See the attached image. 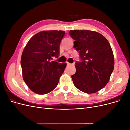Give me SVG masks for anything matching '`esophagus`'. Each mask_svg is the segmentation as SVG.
<instances>
[{
    "label": "esophagus",
    "mask_w": 130,
    "mask_h": 130,
    "mask_svg": "<svg viewBox=\"0 0 130 130\" xmlns=\"http://www.w3.org/2000/svg\"><path fill=\"white\" fill-rule=\"evenodd\" d=\"M67 65L68 66H69V65H72V64H71V63H69V62H67Z\"/></svg>",
    "instance_id": "34e87169"
}]
</instances>
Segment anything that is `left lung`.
Returning a JSON list of instances; mask_svg holds the SVG:
<instances>
[{
  "label": "left lung",
  "mask_w": 130,
  "mask_h": 130,
  "mask_svg": "<svg viewBox=\"0 0 130 130\" xmlns=\"http://www.w3.org/2000/svg\"><path fill=\"white\" fill-rule=\"evenodd\" d=\"M74 48L82 62H76V72L71 76L74 85L87 94L100 90L109 80L114 67V54L107 40L89 30H71Z\"/></svg>",
  "instance_id": "1"
}]
</instances>
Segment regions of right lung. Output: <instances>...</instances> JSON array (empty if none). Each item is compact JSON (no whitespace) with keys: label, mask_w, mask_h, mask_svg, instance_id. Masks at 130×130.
<instances>
[{"label":"right lung","mask_w":130,"mask_h":130,"mask_svg":"<svg viewBox=\"0 0 130 130\" xmlns=\"http://www.w3.org/2000/svg\"><path fill=\"white\" fill-rule=\"evenodd\" d=\"M63 30H43L33 36L23 51L21 64L23 78L35 93L44 95L57 87L66 63L52 61L59 57Z\"/></svg>","instance_id":"obj_1"}]
</instances>
